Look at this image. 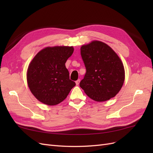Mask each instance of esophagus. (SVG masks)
Here are the masks:
<instances>
[{"label": "esophagus", "instance_id": "34e87169", "mask_svg": "<svg viewBox=\"0 0 153 153\" xmlns=\"http://www.w3.org/2000/svg\"><path fill=\"white\" fill-rule=\"evenodd\" d=\"M80 79H78V80H77L75 82H76V85H78L79 84V83H80Z\"/></svg>", "mask_w": 153, "mask_h": 153}]
</instances>
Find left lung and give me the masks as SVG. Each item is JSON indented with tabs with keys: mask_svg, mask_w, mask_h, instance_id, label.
I'll use <instances>...</instances> for the list:
<instances>
[{
	"mask_svg": "<svg viewBox=\"0 0 153 153\" xmlns=\"http://www.w3.org/2000/svg\"><path fill=\"white\" fill-rule=\"evenodd\" d=\"M80 53L86 68L80 87L96 101L113 98L121 90L125 78L123 64L117 53L100 41L82 45Z\"/></svg>",
	"mask_w": 153,
	"mask_h": 153,
	"instance_id": "8db88e82",
	"label": "left lung"
}]
</instances>
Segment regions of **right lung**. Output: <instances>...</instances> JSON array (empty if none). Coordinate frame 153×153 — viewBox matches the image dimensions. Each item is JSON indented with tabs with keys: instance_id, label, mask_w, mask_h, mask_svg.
<instances>
[{
	"instance_id": "1",
	"label": "right lung",
	"mask_w": 153,
	"mask_h": 153,
	"mask_svg": "<svg viewBox=\"0 0 153 153\" xmlns=\"http://www.w3.org/2000/svg\"><path fill=\"white\" fill-rule=\"evenodd\" d=\"M73 47H47L36 55L29 65L27 80L36 98L47 105H55L66 98L76 84L69 79L65 63Z\"/></svg>"
}]
</instances>
